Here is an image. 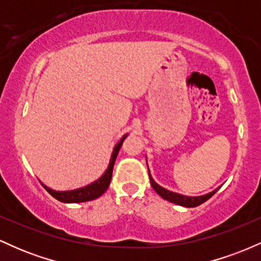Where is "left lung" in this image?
Instances as JSON below:
<instances>
[{
  "instance_id": "left-lung-1",
  "label": "left lung",
  "mask_w": 261,
  "mask_h": 261,
  "mask_svg": "<svg viewBox=\"0 0 261 261\" xmlns=\"http://www.w3.org/2000/svg\"><path fill=\"white\" fill-rule=\"evenodd\" d=\"M148 175H149V180H151L152 188L154 189V191L158 194V195H160L161 197H163V199L167 200V201L176 203V205L185 206V207H196V206L201 205V203L207 201L210 197L214 195V194L218 190V189H216V190H214L212 193H208V194H206V195H202V196H195V197L184 196V195H180V194L173 193V191H169V190H167V189L160 187V185H158L157 182L153 180V178H152L151 174H149V170H148Z\"/></svg>"
}]
</instances>
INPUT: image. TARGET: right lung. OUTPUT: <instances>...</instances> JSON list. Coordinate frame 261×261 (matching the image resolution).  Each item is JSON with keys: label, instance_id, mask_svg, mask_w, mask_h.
<instances>
[{"label": "right lung", "instance_id": "right-lung-1", "mask_svg": "<svg viewBox=\"0 0 261 261\" xmlns=\"http://www.w3.org/2000/svg\"><path fill=\"white\" fill-rule=\"evenodd\" d=\"M127 135H124L121 137V140L119 141L118 145L115 146L113 149V154L112 158H110L109 166H108V169L106 170L103 175L100 176L98 180H95L92 184L87 185V187L76 189V190H70V191H56L53 190V189L45 187L43 184V187L46 189L47 193L50 195L55 197L56 200L61 202H85V201H91V200L97 199L99 197L101 194L106 193V190L109 187L110 180H112V175H113V168H114V163H115L116 155L119 153V149H120L122 142H124L125 137Z\"/></svg>", "mask_w": 261, "mask_h": 261}]
</instances>
